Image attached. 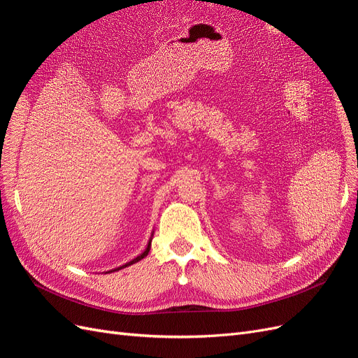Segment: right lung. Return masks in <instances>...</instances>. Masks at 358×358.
Returning <instances> with one entry per match:
<instances>
[{"instance_id":"right-lung-1","label":"right lung","mask_w":358,"mask_h":358,"mask_svg":"<svg viewBox=\"0 0 358 358\" xmlns=\"http://www.w3.org/2000/svg\"><path fill=\"white\" fill-rule=\"evenodd\" d=\"M150 242H152V239L149 241V243H148V246H146V249L145 251L140 254V255H137L134 259H131V262L129 263H127V264H124V266H121V267H116V268H113V270H110V272H106V273H112V272H117V270H121V268H124V267H128V266H131V264H134V263H137V262H140V259H143L148 254H149V249H150Z\"/></svg>"}]
</instances>
